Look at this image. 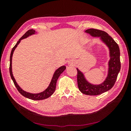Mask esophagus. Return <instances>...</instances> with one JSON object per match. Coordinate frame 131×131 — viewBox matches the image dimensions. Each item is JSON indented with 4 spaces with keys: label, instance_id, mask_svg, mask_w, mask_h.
Listing matches in <instances>:
<instances>
[{
    "label": "esophagus",
    "instance_id": "34e87169",
    "mask_svg": "<svg viewBox=\"0 0 131 131\" xmlns=\"http://www.w3.org/2000/svg\"><path fill=\"white\" fill-rule=\"evenodd\" d=\"M68 63L69 64V65H74V64L76 63V61H74L73 60H70L69 61Z\"/></svg>",
    "mask_w": 131,
    "mask_h": 131
}]
</instances>
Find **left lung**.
<instances>
[{
  "label": "left lung",
  "mask_w": 131,
  "mask_h": 131,
  "mask_svg": "<svg viewBox=\"0 0 131 131\" xmlns=\"http://www.w3.org/2000/svg\"><path fill=\"white\" fill-rule=\"evenodd\" d=\"M92 37H99L101 41L106 44L109 50L110 59L108 62L107 75L105 80L99 84L90 83L86 79L84 74L78 68L77 84L79 90L84 94L97 95L110 90L113 85L120 71V52L118 44L107 33L95 29H89L85 31Z\"/></svg>",
  "instance_id": "obj_1"
}]
</instances>
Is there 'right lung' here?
Returning <instances> with one entry per match:
<instances>
[{"label": "right lung", "instance_id": "add662e5", "mask_svg": "<svg viewBox=\"0 0 131 131\" xmlns=\"http://www.w3.org/2000/svg\"><path fill=\"white\" fill-rule=\"evenodd\" d=\"M36 33L37 32L34 29L29 30L21 37L20 39H19V40L17 41V44H15L14 47L13 48L12 52H11L10 57V68H9L10 76L12 77V80L13 81V82H14V85L15 87H16L17 89L18 90V91L19 92L25 97H27L28 99H32V100H34V101L43 100V99H47L48 97H49L50 96H51V95L54 94V92L55 90V88H56V84H57L58 79V77H59V76H60L62 73L63 71L66 69V66L65 65L62 66L59 68H58L55 71L54 73L53 74L51 81L48 87L46 88L45 90L43 91V92L37 93V94H32V93L25 91L23 90L20 87H19L18 84L16 82V81H15L14 77L13 76V72H12V57H13V53H14V50L15 48H17V46L18 45L19 43H20L21 40L27 38L28 37L31 36V35H35V34H36Z\"/></svg>", "mask_w": 131, "mask_h": 131}]
</instances>
